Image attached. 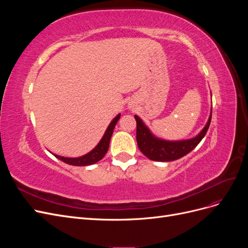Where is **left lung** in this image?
Instances as JSON below:
<instances>
[{"label": "left lung", "mask_w": 248, "mask_h": 248, "mask_svg": "<svg viewBox=\"0 0 248 248\" xmlns=\"http://www.w3.org/2000/svg\"><path fill=\"white\" fill-rule=\"evenodd\" d=\"M212 109L210 112L208 121L204 128L197 137L189 140H168L157 138L149 129V127L142 122V120L134 115L137 121V141L140 152L149 159L154 161H174L191 152L200 141L205 137L211 122Z\"/></svg>", "instance_id": "left-lung-1"}]
</instances>
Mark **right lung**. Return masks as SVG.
<instances>
[{
	"label": "right lung",
	"mask_w": 248,
	"mask_h": 248,
	"mask_svg": "<svg viewBox=\"0 0 248 248\" xmlns=\"http://www.w3.org/2000/svg\"><path fill=\"white\" fill-rule=\"evenodd\" d=\"M120 117H121V114H118L114 119H112V121L108 126V128H107L106 132H104L100 141L96 145V147L94 149H92L91 151L88 152L87 154L79 156V157H64V156L57 155V154H54V155L57 157L58 159L62 160L63 162H65L67 164H70V166H76V167L91 166V164L98 162L99 160H101L103 158L104 155H106L108 152L111 134H112V132H114L115 126H116L117 122L119 121Z\"/></svg>",
	"instance_id": "1"
}]
</instances>
